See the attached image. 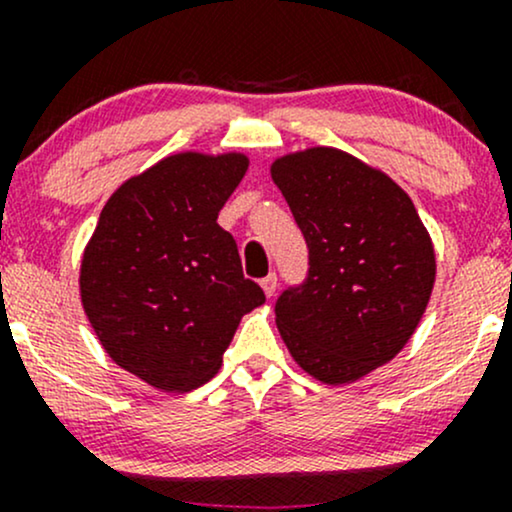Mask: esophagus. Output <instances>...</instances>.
Here are the masks:
<instances>
[{"label":"esophagus","mask_w":512,"mask_h":512,"mask_svg":"<svg viewBox=\"0 0 512 512\" xmlns=\"http://www.w3.org/2000/svg\"><path fill=\"white\" fill-rule=\"evenodd\" d=\"M262 291H264V296H267V298L274 296V293H276V274L264 276V279H262Z\"/></svg>","instance_id":"1"}]
</instances>
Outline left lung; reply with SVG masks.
I'll return each instance as SVG.
<instances>
[{"label":"left lung","instance_id":"obj_1","mask_svg":"<svg viewBox=\"0 0 512 512\" xmlns=\"http://www.w3.org/2000/svg\"><path fill=\"white\" fill-rule=\"evenodd\" d=\"M272 180L308 243V279L276 301L293 361L327 385L392 361L426 313L436 250L383 170L332 146L276 158Z\"/></svg>","mask_w":512,"mask_h":512}]
</instances>
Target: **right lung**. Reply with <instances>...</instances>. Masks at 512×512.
<instances>
[{
  "label": "right lung",
  "mask_w": 512,
  "mask_h": 512,
  "mask_svg": "<svg viewBox=\"0 0 512 512\" xmlns=\"http://www.w3.org/2000/svg\"><path fill=\"white\" fill-rule=\"evenodd\" d=\"M248 163L236 151L166 156L117 187L88 240L79 274L88 322L117 366L156 390L214 378L240 317L264 303L216 223Z\"/></svg>",
  "instance_id": "1"
}]
</instances>
